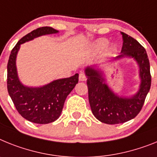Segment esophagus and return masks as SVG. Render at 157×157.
Instances as JSON below:
<instances>
[{
	"mask_svg": "<svg viewBox=\"0 0 157 157\" xmlns=\"http://www.w3.org/2000/svg\"><path fill=\"white\" fill-rule=\"evenodd\" d=\"M86 75L84 74V73H80V74H79V80H80V81H84V80H86Z\"/></svg>",
	"mask_w": 157,
	"mask_h": 157,
	"instance_id": "34e87169",
	"label": "esophagus"
}]
</instances>
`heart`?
<instances>
[{
	"instance_id": "b5f03b06",
	"label": "heart",
	"mask_w": 157,
	"mask_h": 157,
	"mask_svg": "<svg viewBox=\"0 0 157 157\" xmlns=\"http://www.w3.org/2000/svg\"><path fill=\"white\" fill-rule=\"evenodd\" d=\"M107 45H108V41L107 39H100L96 42L95 47L97 50H103L107 47Z\"/></svg>"
}]
</instances>
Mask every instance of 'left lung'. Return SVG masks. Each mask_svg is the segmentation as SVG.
I'll list each match as a JSON object with an SVG mask.
<instances>
[{
  "mask_svg": "<svg viewBox=\"0 0 157 157\" xmlns=\"http://www.w3.org/2000/svg\"><path fill=\"white\" fill-rule=\"evenodd\" d=\"M122 47L116 59L129 57L136 60L140 68L141 83L139 91L132 97H118L105 84L101 72L88 67V100L94 116L103 123L119 124L135 118L141 111L151 87L150 65L146 50L131 36L121 32Z\"/></svg>",
  "mask_w": 157,
  "mask_h": 157,
  "instance_id": "obj_1",
  "label": "left lung"
}]
</instances>
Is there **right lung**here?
Here are the masks:
<instances>
[{"label": "right lung", "instance_id": "right-lung-1", "mask_svg": "<svg viewBox=\"0 0 157 157\" xmlns=\"http://www.w3.org/2000/svg\"><path fill=\"white\" fill-rule=\"evenodd\" d=\"M58 32L51 27H42L26 35L11 51L7 66V88L19 114L30 122L47 124L59 118L64 103L78 83V73L69 78L56 80L41 88L24 86L19 80L16 67L20 44L41 35Z\"/></svg>", "mask_w": 157, "mask_h": 157}]
</instances>
